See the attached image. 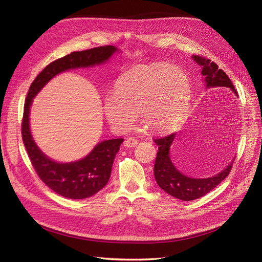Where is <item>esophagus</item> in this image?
<instances>
[{
	"label": "esophagus",
	"mask_w": 262,
	"mask_h": 262,
	"mask_svg": "<svg viewBox=\"0 0 262 262\" xmlns=\"http://www.w3.org/2000/svg\"><path fill=\"white\" fill-rule=\"evenodd\" d=\"M138 143H139L138 139H136L134 137H130V138H126V140L123 142V145L125 147H134Z\"/></svg>",
	"instance_id": "1"
}]
</instances>
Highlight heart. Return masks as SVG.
Here are the masks:
<instances>
[{"label":"heart","mask_w":262,"mask_h":262,"mask_svg":"<svg viewBox=\"0 0 262 262\" xmlns=\"http://www.w3.org/2000/svg\"><path fill=\"white\" fill-rule=\"evenodd\" d=\"M116 95L104 100V112L119 131L131 129L141 113L142 123L163 132L178 124L191 100V85L185 72L166 63L139 66L122 74Z\"/></svg>","instance_id":"heart-1"}]
</instances>
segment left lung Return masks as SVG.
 Masks as SVG:
<instances>
[{
	"instance_id": "8db88e82",
	"label": "left lung",
	"mask_w": 262,
	"mask_h": 262,
	"mask_svg": "<svg viewBox=\"0 0 262 262\" xmlns=\"http://www.w3.org/2000/svg\"><path fill=\"white\" fill-rule=\"evenodd\" d=\"M193 59L202 67V75L205 77L207 86H225L229 87L236 95L235 87L223 70L220 69L216 63L201 55H193ZM175 133L168 134L166 137L154 139L158 145V152L154 165V176L157 185L165 192L171 196H175L182 201H191L199 199L210 192L217 185L223 181L233 167V161L227 167L215 176L203 179L190 178L176 169L169 157V147L175 139Z\"/></svg>"
}]
</instances>
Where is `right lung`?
I'll return each instance as SVG.
<instances>
[{
    "label": "right lung",
    "mask_w": 262,
    "mask_h": 262,
    "mask_svg": "<svg viewBox=\"0 0 262 262\" xmlns=\"http://www.w3.org/2000/svg\"><path fill=\"white\" fill-rule=\"evenodd\" d=\"M116 50L114 46H101L89 50L71 52L47 66L29 87L21 120L24 145L38 177L54 192L69 199H85L97 193L107 185L114 160L123 140L114 139L101 142L81 161L69 164L53 162L38 148L31 137L29 130L31 101L54 75L70 69L100 64L112 57Z\"/></svg>",
    "instance_id": "add662e5"
}]
</instances>
